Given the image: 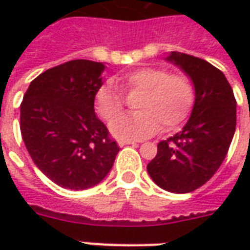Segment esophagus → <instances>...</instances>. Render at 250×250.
<instances>
[{
  "mask_svg": "<svg viewBox=\"0 0 250 250\" xmlns=\"http://www.w3.org/2000/svg\"><path fill=\"white\" fill-rule=\"evenodd\" d=\"M118 145H119L120 147H123V146H127V145H136V142L128 141V139H120V141L118 142Z\"/></svg>",
  "mask_w": 250,
  "mask_h": 250,
  "instance_id": "esophagus-1",
  "label": "esophagus"
}]
</instances>
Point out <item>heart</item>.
Instances as JSON below:
<instances>
[{
	"label": "heart",
	"instance_id": "1",
	"mask_svg": "<svg viewBox=\"0 0 250 250\" xmlns=\"http://www.w3.org/2000/svg\"><path fill=\"white\" fill-rule=\"evenodd\" d=\"M127 93L142 92L136 100L138 112L118 118L125 109V98L118 88L105 83L95 93V108L111 123L118 138H145L155 134L161 125L165 132L179 128L188 119L194 104V85L185 73H170L166 68L143 66L127 72L119 79Z\"/></svg>",
	"mask_w": 250,
	"mask_h": 250
}]
</instances>
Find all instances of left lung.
Here are the masks:
<instances>
[{
  "instance_id": "8db88e82",
  "label": "left lung",
  "mask_w": 250,
  "mask_h": 250,
  "mask_svg": "<svg viewBox=\"0 0 250 250\" xmlns=\"http://www.w3.org/2000/svg\"><path fill=\"white\" fill-rule=\"evenodd\" d=\"M166 60L194 84L195 100L182 131L158 143L147 165L155 184L171 193H190L209 181L224 162L236 131V99L225 75L206 60L171 52Z\"/></svg>"
}]
</instances>
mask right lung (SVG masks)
Listing matches in <instances>:
<instances>
[{
    "instance_id": "1",
    "label": "right lung",
    "mask_w": 250,
    "mask_h": 250,
    "mask_svg": "<svg viewBox=\"0 0 250 250\" xmlns=\"http://www.w3.org/2000/svg\"><path fill=\"white\" fill-rule=\"evenodd\" d=\"M103 62L72 60L30 83L20 107V128L33 162L52 182L85 190L102 182L119 146L95 114Z\"/></svg>"
}]
</instances>
